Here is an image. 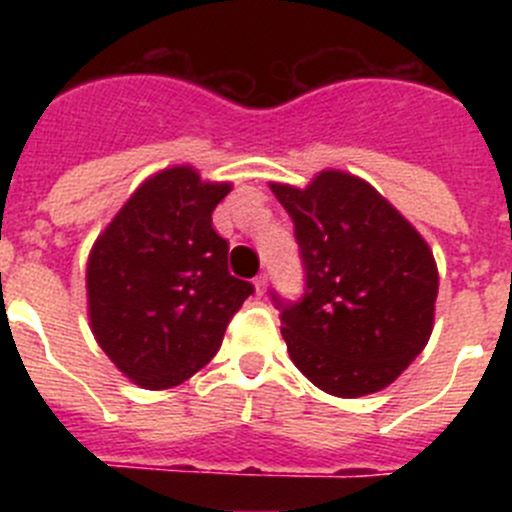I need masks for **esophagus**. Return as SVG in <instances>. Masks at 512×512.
I'll use <instances>...</instances> for the list:
<instances>
[{
    "label": "esophagus",
    "instance_id": "obj_1",
    "mask_svg": "<svg viewBox=\"0 0 512 512\" xmlns=\"http://www.w3.org/2000/svg\"><path fill=\"white\" fill-rule=\"evenodd\" d=\"M252 285H255L257 297H262V294H265V289H267V275H257Z\"/></svg>",
    "mask_w": 512,
    "mask_h": 512
}]
</instances>
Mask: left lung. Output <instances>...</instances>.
Masks as SVG:
<instances>
[{"label":"left lung","mask_w":512,"mask_h":512,"mask_svg":"<svg viewBox=\"0 0 512 512\" xmlns=\"http://www.w3.org/2000/svg\"><path fill=\"white\" fill-rule=\"evenodd\" d=\"M270 188L292 218L307 275L302 302L272 294L289 359L339 399L386 389L431 339V247L374 185L344 170H322L307 188Z\"/></svg>","instance_id":"1"}]
</instances>
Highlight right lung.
Here are the masks:
<instances>
[{
  "instance_id": "obj_1",
  "label": "right lung",
  "mask_w": 512,
  "mask_h": 512,
  "mask_svg": "<svg viewBox=\"0 0 512 512\" xmlns=\"http://www.w3.org/2000/svg\"><path fill=\"white\" fill-rule=\"evenodd\" d=\"M230 183L173 165L143 180L96 237L86 262L98 347L143 389L183 384L203 369L255 287L227 270L213 210Z\"/></svg>"
}]
</instances>
